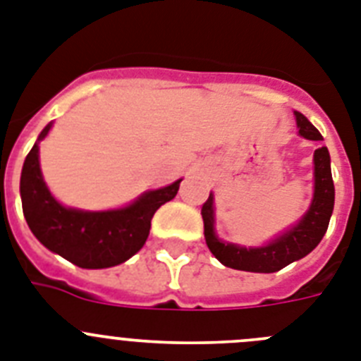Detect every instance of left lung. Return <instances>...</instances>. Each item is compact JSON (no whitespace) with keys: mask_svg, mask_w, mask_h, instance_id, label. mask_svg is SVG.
I'll list each match as a JSON object with an SVG mask.
<instances>
[{"mask_svg":"<svg viewBox=\"0 0 361 361\" xmlns=\"http://www.w3.org/2000/svg\"><path fill=\"white\" fill-rule=\"evenodd\" d=\"M295 117L300 137L309 141H324L320 132L309 123L304 114L295 111ZM312 164H314V190H312L309 209L296 224L289 226L273 240L258 247H245V245L219 238L215 233V197L209 193L208 200L202 206L204 237H206L209 251L215 255L220 264L231 269L250 271V273H275L291 262L304 258L320 244L334 208V184L333 175H331L329 149L325 146L314 149Z\"/></svg>","mask_w":361,"mask_h":361,"instance_id":"left-lung-1","label":"left lung"}]
</instances>
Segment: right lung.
<instances>
[{"mask_svg": "<svg viewBox=\"0 0 361 361\" xmlns=\"http://www.w3.org/2000/svg\"><path fill=\"white\" fill-rule=\"evenodd\" d=\"M50 128L52 123L39 133L21 170L19 193L28 228L47 250L82 269H104L126 262L145 245L153 215L177 195L183 178L145 191L123 208L104 212L66 208L50 193L41 173L39 142Z\"/></svg>", "mask_w": 361, "mask_h": 361, "instance_id": "1", "label": "right lung"}]
</instances>
